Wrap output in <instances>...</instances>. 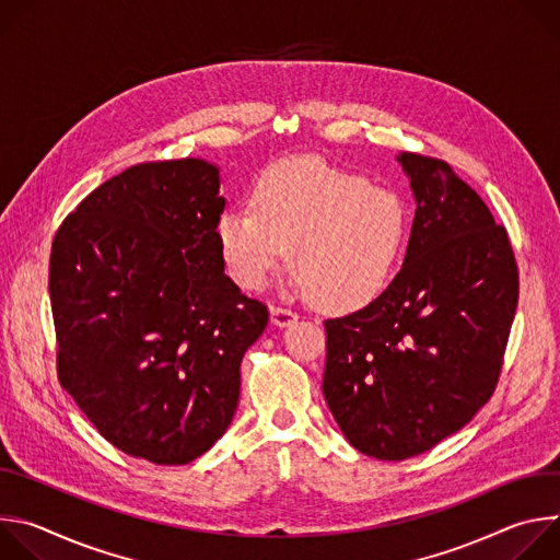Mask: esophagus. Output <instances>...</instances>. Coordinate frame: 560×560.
<instances>
[{
    "label": "esophagus",
    "mask_w": 560,
    "mask_h": 560,
    "mask_svg": "<svg viewBox=\"0 0 560 560\" xmlns=\"http://www.w3.org/2000/svg\"><path fill=\"white\" fill-rule=\"evenodd\" d=\"M296 318H299V314L292 312V310H285V307H272L270 310V322L277 328H288L296 322Z\"/></svg>",
    "instance_id": "34e87169"
}]
</instances>
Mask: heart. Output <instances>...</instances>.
<instances>
[{"instance_id": "b5f03b06", "label": "heart", "mask_w": 560, "mask_h": 560, "mask_svg": "<svg viewBox=\"0 0 560 560\" xmlns=\"http://www.w3.org/2000/svg\"><path fill=\"white\" fill-rule=\"evenodd\" d=\"M253 208L219 214L217 242L230 279L264 290L283 264L314 301L357 310L394 279L408 246L410 212L394 190L318 159L270 166L255 184Z\"/></svg>"}]
</instances>
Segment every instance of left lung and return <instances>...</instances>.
Masks as SVG:
<instances>
[{
    "label": "left lung",
    "mask_w": 560,
    "mask_h": 560,
    "mask_svg": "<svg viewBox=\"0 0 560 560\" xmlns=\"http://www.w3.org/2000/svg\"><path fill=\"white\" fill-rule=\"evenodd\" d=\"M415 195L404 268L365 307L326 322V404L352 447L428 452L497 387L518 303L510 238L445 162L398 152Z\"/></svg>",
    "instance_id": "8db88e82"
}]
</instances>
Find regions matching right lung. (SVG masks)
Instances as JSON below:
<instances>
[{"label":"right lung","instance_id":"right-lung-1","mask_svg":"<svg viewBox=\"0 0 560 560\" xmlns=\"http://www.w3.org/2000/svg\"><path fill=\"white\" fill-rule=\"evenodd\" d=\"M221 168L139 164L93 190L55 234L48 292L57 372L100 434L156 465L208 452L232 423L264 303L223 272Z\"/></svg>","mask_w":560,"mask_h":560}]
</instances>
